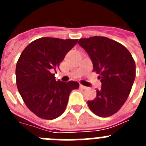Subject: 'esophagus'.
Returning a JSON list of instances; mask_svg holds the SVG:
<instances>
[{
	"instance_id": "obj_1",
	"label": "esophagus",
	"mask_w": 146,
	"mask_h": 146,
	"mask_svg": "<svg viewBox=\"0 0 146 146\" xmlns=\"http://www.w3.org/2000/svg\"><path fill=\"white\" fill-rule=\"evenodd\" d=\"M80 88H82V89H84V90H86V89L88 88V87H86V86H82V85H80Z\"/></svg>"
}]
</instances>
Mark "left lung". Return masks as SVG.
Instances as JSON below:
<instances>
[{"label":"left lung","instance_id":"8db88e82","mask_svg":"<svg viewBox=\"0 0 146 146\" xmlns=\"http://www.w3.org/2000/svg\"><path fill=\"white\" fill-rule=\"evenodd\" d=\"M78 44L88 54L102 82L96 98L88 101L89 108L98 116H111L129 95L135 79V60L123 45L107 37L80 38Z\"/></svg>","mask_w":146,"mask_h":146}]
</instances>
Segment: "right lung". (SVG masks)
Listing matches in <instances>:
<instances>
[{"label": "right lung", "instance_id": "obj_1", "mask_svg": "<svg viewBox=\"0 0 146 146\" xmlns=\"http://www.w3.org/2000/svg\"><path fill=\"white\" fill-rule=\"evenodd\" d=\"M78 39L44 37L25 48L16 66L17 86L28 109L43 119L52 120L65 111L75 81L55 80L54 71Z\"/></svg>", "mask_w": 146, "mask_h": 146}]
</instances>
